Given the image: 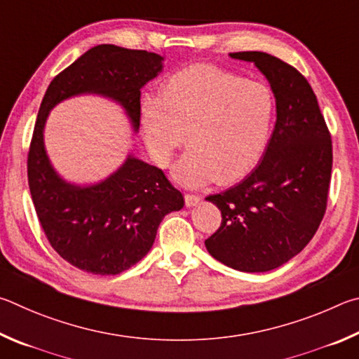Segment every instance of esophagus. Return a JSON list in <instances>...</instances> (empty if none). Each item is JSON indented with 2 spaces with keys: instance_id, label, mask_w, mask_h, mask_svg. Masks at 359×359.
Returning <instances> with one entry per match:
<instances>
[{
  "instance_id": "obj_1",
  "label": "esophagus",
  "mask_w": 359,
  "mask_h": 359,
  "mask_svg": "<svg viewBox=\"0 0 359 359\" xmlns=\"http://www.w3.org/2000/svg\"><path fill=\"white\" fill-rule=\"evenodd\" d=\"M184 202H186V206H196V205H198V202H200V197L198 196H194V194H186L184 196Z\"/></svg>"
}]
</instances>
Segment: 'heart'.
<instances>
[{"label": "heart", "mask_w": 359, "mask_h": 359, "mask_svg": "<svg viewBox=\"0 0 359 359\" xmlns=\"http://www.w3.org/2000/svg\"><path fill=\"white\" fill-rule=\"evenodd\" d=\"M278 116L274 91L263 81L212 65H194L163 81L159 97L140 102L144 144L167 167L187 135L189 151L173 168L187 187L229 184L257 167Z\"/></svg>", "instance_id": "heart-1"}]
</instances>
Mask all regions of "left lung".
I'll use <instances>...</instances> for the list:
<instances>
[{
  "label": "left lung",
  "instance_id": "1",
  "mask_svg": "<svg viewBox=\"0 0 359 359\" xmlns=\"http://www.w3.org/2000/svg\"><path fill=\"white\" fill-rule=\"evenodd\" d=\"M254 62L278 100L268 148L241 183L208 196L222 215L205 241L208 252L238 271L265 273L303 250L325 216L332 143L309 81L293 66L263 52L230 53Z\"/></svg>",
  "mask_w": 359,
  "mask_h": 359
}]
</instances>
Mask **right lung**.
<instances>
[{
	"label": "right lung",
	"mask_w": 359,
	"mask_h": 359,
	"mask_svg": "<svg viewBox=\"0 0 359 359\" xmlns=\"http://www.w3.org/2000/svg\"><path fill=\"white\" fill-rule=\"evenodd\" d=\"M162 56L102 43L88 50L48 85L28 153V184L48 243L81 271L115 276L149 252L165 215L184 206L161 168L128 156L109 178L93 186L66 183L43 147L48 111L79 94L110 97L140 126V90L162 71Z\"/></svg>",
	"instance_id": "right-lung-1"
}]
</instances>
